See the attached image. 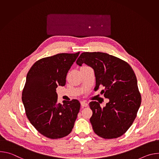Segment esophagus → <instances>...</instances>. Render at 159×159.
<instances>
[{
    "label": "esophagus",
    "instance_id": "obj_1",
    "mask_svg": "<svg viewBox=\"0 0 159 159\" xmlns=\"http://www.w3.org/2000/svg\"><path fill=\"white\" fill-rule=\"evenodd\" d=\"M80 104L82 107H87V103L85 101H81L80 102Z\"/></svg>",
    "mask_w": 159,
    "mask_h": 159
}]
</instances>
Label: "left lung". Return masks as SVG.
<instances>
[{
  "mask_svg": "<svg viewBox=\"0 0 159 159\" xmlns=\"http://www.w3.org/2000/svg\"><path fill=\"white\" fill-rule=\"evenodd\" d=\"M76 63L93 68L94 90L103 86L101 94L109 100L102 108L98 102L89 103L93 111L90 121L94 133L104 139L121 137L132 125L142 101L132 68L124 60L102 52L82 53Z\"/></svg>",
  "mask_w": 159,
  "mask_h": 159,
  "instance_id": "1",
  "label": "left lung"
}]
</instances>
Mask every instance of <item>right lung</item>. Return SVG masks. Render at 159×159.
Here are the masks:
<instances>
[{
  "label": "right lung",
  "mask_w": 159,
  "mask_h": 159,
  "mask_svg": "<svg viewBox=\"0 0 159 159\" xmlns=\"http://www.w3.org/2000/svg\"><path fill=\"white\" fill-rule=\"evenodd\" d=\"M79 53H59L41 58L27 74L22 93L26 115L38 132L48 139H61L70 134L77 118L79 101L58 103L56 89L65 85L66 74Z\"/></svg>",
  "instance_id": "add662e5"
}]
</instances>
